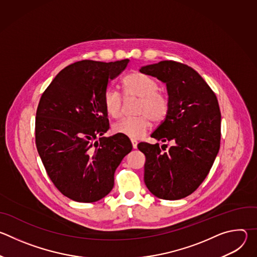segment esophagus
Wrapping results in <instances>:
<instances>
[{
    "label": "esophagus",
    "instance_id": "34e87169",
    "mask_svg": "<svg viewBox=\"0 0 257 257\" xmlns=\"http://www.w3.org/2000/svg\"><path fill=\"white\" fill-rule=\"evenodd\" d=\"M131 143H132V148H133V149H137L138 142H137L135 139H131Z\"/></svg>",
    "mask_w": 257,
    "mask_h": 257
}]
</instances>
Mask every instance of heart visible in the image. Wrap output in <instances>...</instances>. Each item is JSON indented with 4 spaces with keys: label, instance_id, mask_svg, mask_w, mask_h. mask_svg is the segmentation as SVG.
Wrapping results in <instances>:
<instances>
[{
    "label": "heart",
    "instance_id": "b5f03b06",
    "mask_svg": "<svg viewBox=\"0 0 257 257\" xmlns=\"http://www.w3.org/2000/svg\"><path fill=\"white\" fill-rule=\"evenodd\" d=\"M124 93L127 98H139L134 118H123L113 124V132L131 139L141 138L152 127V120L162 122L170 111V99L160 91L158 81L141 72H132L123 79ZM102 103L105 113L112 118L122 114L123 97L121 93L108 87L104 90Z\"/></svg>",
    "mask_w": 257,
    "mask_h": 257
}]
</instances>
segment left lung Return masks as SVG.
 Here are the masks:
<instances>
[{
	"label": "left lung",
	"instance_id": "left-lung-1",
	"mask_svg": "<svg viewBox=\"0 0 257 257\" xmlns=\"http://www.w3.org/2000/svg\"><path fill=\"white\" fill-rule=\"evenodd\" d=\"M141 73L165 82L170 99L166 119L152 137L167 144L141 142L144 182L157 197L176 200L193 193L209 173L221 143V111L215 93L191 67L175 61L144 66Z\"/></svg>",
	"mask_w": 257,
	"mask_h": 257
}]
</instances>
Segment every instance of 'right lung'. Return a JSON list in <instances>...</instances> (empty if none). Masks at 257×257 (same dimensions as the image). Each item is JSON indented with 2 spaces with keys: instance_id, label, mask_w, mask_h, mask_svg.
Segmentation results:
<instances>
[{
  "instance_id": "1",
  "label": "right lung",
  "mask_w": 257,
  "mask_h": 257,
  "mask_svg": "<svg viewBox=\"0 0 257 257\" xmlns=\"http://www.w3.org/2000/svg\"><path fill=\"white\" fill-rule=\"evenodd\" d=\"M128 63H73L59 72L40 99L36 149L54 185L74 201L94 202L111 192L116 169L132 151L125 136L101 137L109 128L103 92Z\"/></svg>"
}]
</instances>
